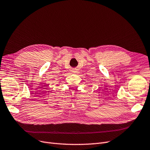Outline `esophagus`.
I'll list each match as a JSON object with an SVG mask.
<instances>
[{"label": "esophagus", "mask_w": 150, "mask_h": 150, "mask_svg": "<svg viewBox=\"0 0 150 150\" xmlns=\"http://www.w3.org/2000/svg\"><path fill=\"white\" fill-rule=\"evenodd\" d=\"M74 72H75V71H74Z\"/></svg>", "instance_id": "esophagus-1"}]
</instances>
